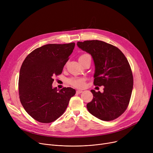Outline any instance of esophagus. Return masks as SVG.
Listing matches in <instances>:
<instances>
[{"label": "esophagus", "instance_id": "obj_1", "mask_svg": "<svg viewBox=\"0 0 153 153\" xmlns=\"http://www.w3.org/2000/svg\"><path fill=\"white\" fill-rule=\"evenodd\" d=\"M83 91H81V90H77L76 91V93L77 94H81V93H82Z\"/></svg>", "mask_w": 153, "mask_h": 153}]
</instances>
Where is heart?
Instances as JSON below:
<instances>
[{
	"label": "heart",
	"instance_id": "b5f03b06",
	"mask_svg": "<svg viewBox=\"0 0 153 153\" xmlns=\"http://www.w3.org/2000/svg\"><path fill=\"white\" fill-rule=\"evenodd\" d=\"M88 57H91L89 54H82L81 56H80L79 60L83 58H88ZM69 84L74 86L75 87H77V88H81L83 87L85 84V79L83 78H76V77H74V78H71L69 80Z\"/></svg>",
	"mask_w": 153,
	"mask_h": 153
}]
</instances>
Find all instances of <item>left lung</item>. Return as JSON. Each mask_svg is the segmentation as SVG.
<instances>
[{
	"mask_svg": "<svg viewBox=\"0 0 153 153\" xmlns=\"http://www.w3.org/2000/svg\"><path fill=\"white\" fill-rule=\"evenodd\" d=\"M77 46L92 57L95 85H103V92L91 90L94 98L87 104L90 113L103 121L118 118L130 102L133 77L127 59L118 48L100 40L78 42Z\"/></svg>",
	"mask_w": 153,
	"mask_h": 153,
	"instance_id": "obj_1",
	"label": "left lung"
}]
</instances>
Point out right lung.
Returning a JSON list of instances; mask_svg holds the SVG:
<instances>
[{
	"label": "right lung",
	"instance_id": "1",
	"mask_svg": "<svg viewBox=\"0 0 153 153\" xmlns=\"http://www.w3.org/2000/svg\"><path fill=\"white\" fill-rule=\"evenodd\" d=\"M75 46L48 44L36 48L24 60L20 70L19 91L22 105L36 121L54 122L66 110L76 94L71 87L53 88V76L61 74Z\"/></svg>",
	"mask_w": 153,
	"mask_h": 153
}]
</instances>
